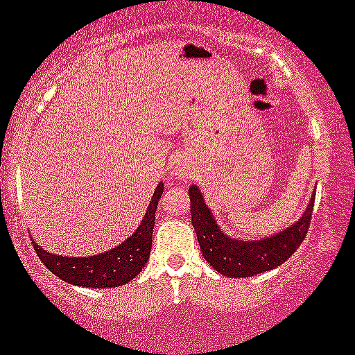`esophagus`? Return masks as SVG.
<instances>
[{"instance_id":"34e87169","label":"esophagus","mask_w":355,"mask_h":355,"mask_svg":"<svg viewBox=\"0 0 355 355\" xmlns=\"http://www.w3.org/2000/svg\"><path fill=\"white\" fill-rule=\"evenodd\" d=\"M174 174H176L178 178H184V173H181V171H176V173H174Z\"/></svg>"}]
</instances>
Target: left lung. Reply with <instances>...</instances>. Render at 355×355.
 <instances>
[{
  "label": "left lung",
  "mask_w": 355,
  "mask_h": 355,
  "mask_svg": "<svg viewBox=\"0 0 355 355\" xmlns=\"http://www.w3.org/2000/svg\"><path fill=\"white\" fill-rule=\"evenodd\" d=\"M189 193L191 201V225L196 231L202 257L217 272L230 278L263 274L291 258L309 232L316 195L313 193L304 217L280 234L257 242H241L225 236L223 231L217 228L216 220L206 207L196 185H191Z\"/></svg>",
  "instance_id": "obj_1"
}]
</instances>
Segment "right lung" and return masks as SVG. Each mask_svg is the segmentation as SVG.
I'll list each match as a JSON object with an SVG mask.
<instances>
[{
	"mask_svg": "<svg viewBox=\"0 0 355 355\" xmlns=\"http://www.w3.org/2000/svg\"><path fill=\"white\" fill-rule=\"evenodd\" d=\"M164 193V184L157 185L153 201L138 230L127 239L107 253L89 258H66L61 254L46 253L36 242L34 252L50 272L61 280L83 288L108 289L133 280L146 266L153 247V231L155 225V211Z\"/></svg>",
	"mask_w": 355,
	"mask_h": 355,
	"instance_id": "1",
	"label": "right lung"
}]
</instances>
